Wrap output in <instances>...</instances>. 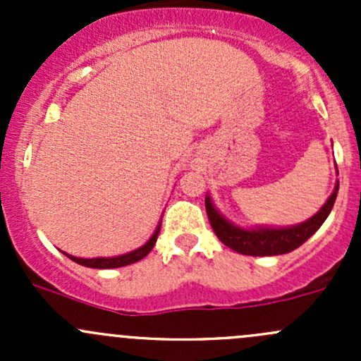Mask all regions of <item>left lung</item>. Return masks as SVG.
<instances>
[{
    "label": "left lung",
    "mask_w": 361,
    "mask_h": 361,
    "mask_svg": "<svg viewBox=\"0 0 361 361\" xmlns=\"http://www.w3.org/2000/svg\"><path fill=\"white\" fill-rule=\"evenodd\" d=\"M338 181L336 190L329 197V201L323 204L322 209L302 224L293 225V227L272 228V227H257V228H241L235 227L234 224L221 216L213 201L207 195L206 197V213L209 218V224L213 227L214 234L218 235L225 246L238 253L250 255V257H274V255H285L290 251L297 250L298 246L304 245L316 231L323 225V221L329 218L332 211L334 202L337 199Z\"/></svg>",
    "instance_id": "8db88e82"
}]
</instances>
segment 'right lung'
Instances as JSON below:
<instances>
[{"instance_id":"obj_1","label":"right lung","mask_w":361,"mask_h":361,"mask_svg":"<svg viewBox=\"0 0 361 361\" xmlns=\"http://www.w3.org/2000/svg\"><path fill=\"white\" fill-rule=\"evenodd\" d=\"M159 232H160V224H159V227L155 228L154 235H152V238L148 239V243H145V245L141 246V248L130 251V253L120 255V257L78 258V257H73V255H68V253H64V255H66L68 258H71L73 262H76V264L85 265V267H92V269H116V267H123V265L134 264V262H137V260H141V258L147 257V255L152 251V248H154L155 243H157Z\"/></svg>"}]
</instances>
